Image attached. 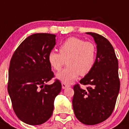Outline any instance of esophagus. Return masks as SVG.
<instances>
[{"label":"esophagus","mask_w":129,"mask_h":129,"mask_svg":"<svg viewBox=\"0 0 129 129\" xmlns=\"http://www.w3.org/2000/svg\"><path fill=\"white\" fill-rule=\"evenodd\" d=\"M70 85H68V84L64 82H62V89H66L68 87H70Z\"/></svg>","instance_id":"1"}]
</instances>
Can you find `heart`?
<instances>
[{
	"instance_id": "heart-1",
	"label": "heart",
	"mask_w": 129,
	"mask_h": 129,
	"mask_svg": "<svg viewBox=\"0 0 129 129\" xmlns=\"http://www.w3.org/2000/svg\"><path fill=\"white\" fill-rule=\"evenodd\" d=\"M60 53L52 50L48 54L49 64L59 71L67 60L68 66L56 75L57 79L70 83L78 76H85L92 70L96 58V47L93 43L77 37H70L61 44Z\"/></svg>"
}]
</instances>
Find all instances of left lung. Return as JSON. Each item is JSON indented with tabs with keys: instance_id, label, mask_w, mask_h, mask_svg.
Returning a JSON list of instances; mask_svg holds the SVG:
<instances>
[{
	"instance_id": "obj_1",
	"label": "left lung",
	"mask_w": 129,
	"mask_h": 129,
	"mask_svg": "<svg viewBox=\"0 0 129 129\" xmlns=\"http://www.w3.org/2000/svg\"><path fill=\"white\" fill-rule=\"evenodd\" d=\"M91 35L96 44V58L93 68L80 80L88 85L83 89L74 86L73 109L78 120L85 125H95L106 120L112 114L120 89L118 60L110 42L95 33Z\"/></svg>"
}]
</instances>
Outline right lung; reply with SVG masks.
I'll list each match as a JSON object with an SVG mask.
<instances>
[{"label": "right lung", "instance_id": "add662e5", "mask_svg": "<svg viewBox=\"0 0 129 129\" xmlns=\"http://www.w3.org/2000/svg\"><path fill=\"white\" fill-rule=\"evenodd\" d=\"M56 36L36 33L28 36L15 51L9 70L8 93L19 119L31 125H40L52 116L54 102L62 85L54 77L47 59L55 46Z\"/></svg>", "mask_w": 129, "mask_h": 129}]
</instances>
